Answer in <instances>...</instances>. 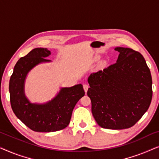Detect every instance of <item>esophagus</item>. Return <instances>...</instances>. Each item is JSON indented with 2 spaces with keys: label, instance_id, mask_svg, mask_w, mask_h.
I'll return each instance as SVG.
<instances>
[{
  "label": "esophagus",
  "instance_id": "1",
  "mask_svg": "<svg viewBox=\"0 0 159 159\" xmlns=\"http://www.w3.org/2000/svg\"><path fill=\"white\" fill-rule=\"evenodd\" d=\"M83 88H84V92L87 93V91H88V88H89V85H88V84H83Z\"/></svg>",
  "mask_w": 159,
  "mask_h": 159
}]
</instances>
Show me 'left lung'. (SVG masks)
I'll return each mask as SVG.
<instances>
[{
	"mask_svg": "<svg viewBox=\"0 0 159 159\" xmlns=\"http://www.w3.org/2000/svg\"><path fill=\"white\" fill-rule=\"evenodd\" d=\"M116 63L90 74L88 95L100 127L127 129L135 125L148 109L152 77L143 56L131 48L116 47Z\"/></svg>",
	"mask_w": 159,
	"mask_h": 159,
	"instance_id": "1",
	"label": "left lung"
}]
</instances>
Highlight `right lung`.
<instances>
[{"label": "right lung", "instance_id": "1", "mask_svg": "<svg viewBox=\"0 0 159 159\" xmlns=\"http://www.w3.org/2000/svg\"><path fill=\"white\" fill-rule=\"evenodd\" d=\"M51 51L44 48L32 50L19 58L15 65L9 81L11 105L17 118L35 132H56L66 128L70 122L73 109L84 95L82 84L70 88H61L55 97L44 103H32L25 93V80L34 67L47 59Z\"/></svg>", "mask_w": 159, "mask_h": 159}]
</instances>
